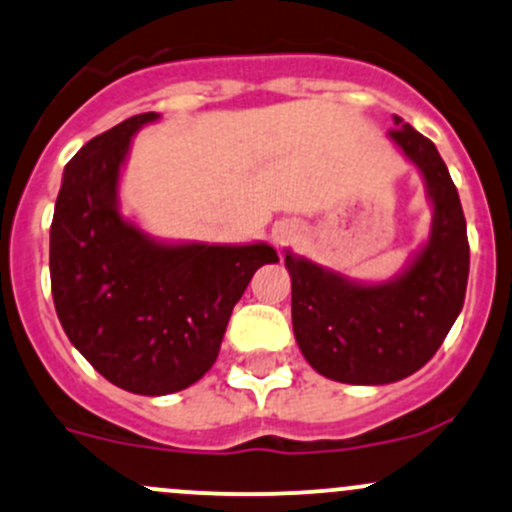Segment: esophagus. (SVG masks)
Instances as JSON below:
<instances>
[{"instance_id":"34e87169","label":"esophagus","mask_w":512,"mask_h":512,"mask_svg":"<svg viewBox=\"0 0 512 512\" xmlns=\"http://www.w3.org/2000/svg\"><path fill=\"white\" fill-rule=\"evenodd\" d=\"M294 238V228H277L274 230V240H277V243H286V240H291Z\"/></svg>"}]
</instances>
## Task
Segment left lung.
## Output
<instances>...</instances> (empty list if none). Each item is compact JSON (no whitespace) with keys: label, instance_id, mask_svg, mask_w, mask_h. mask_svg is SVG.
Wrapping results in <instances>:
<instances>
[{"label":"left lung","instance_id":"1","mask_svg":"<svg viewBox=\"0 0 512 512\" xmlns=\"http://www.w3.org/2000/svg\"><path fill=\"white\" fill-rule=\"evenodd\" d=\"M396 148L418 167L432 204L430 235L386 282H355L286 250L291 320L299 350L318 374L381 386L418 372L440 350L464 306L469 279L466 221L435 143L393 116Z\"/></svg>","mask_w":512,"mask_h":512}]
</instances>
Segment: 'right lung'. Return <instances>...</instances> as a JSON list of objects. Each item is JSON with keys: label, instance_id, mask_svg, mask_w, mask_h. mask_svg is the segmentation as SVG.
<instances>
[{"label": "right lung", "instance_id": "1", "mask_svg": "<svg viewBox=\"0 0 512 512\" xmlns=\"http://www.w3.org/2000/svg\"><path fill=\"white\" fill-rule=\"evenodd\" d=\"M160 114L131 116L82 145L65 165L50 226V289L80 355L123 391L167 396L216 362L230 313L267 243H170L121 213L131 140Z\"/></svg>", "mask_w": 512, "mask_h": 512}]
</instances>
